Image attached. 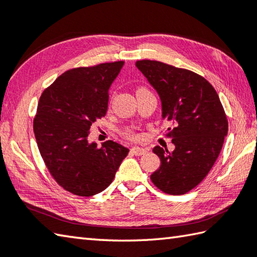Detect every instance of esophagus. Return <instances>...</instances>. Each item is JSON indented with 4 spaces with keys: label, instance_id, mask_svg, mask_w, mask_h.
<instances>
[{
    "label": "esophagus",
    "instance_id": "esophagus-1",
    "mask_svg": "<svg viewBox=\"0 0 257 257\" xmlns=\"http://www.w3.org/2000/svg\"><path fill=\"white\" fill-rule=\"evenodd\" d=\"M131 152H132L133 154H135V156H143V154H145L148 152L147 149L144 148H139V147H134L131 149Z\"/></svg>",
    "mask_w": 257,
    "mask_h": 257
}]
</instances>
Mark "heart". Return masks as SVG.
Masks as SVG:
<instances>
[{
	"label": "heart",
	"mask_w": 257,
	"mask_h": 257,
	"mask_svg": "<svg viewBox=\"0 0 257 257\" xmlns=\"http://www.w3.org/2000/svg\"><path fill=\"white\" fill-rule=\"evenodd\" d=\"M149 91H150V90L145 88V87H139V88L137 89V94H140V93H149ZM123 134H124V137H126V138H128V139H132V140H137V139H138V134L135 133L133 130H131V128L125 130L124 132H123Z\"/></svg>",
	"instance_id": "heart-1"
}]
</instances>
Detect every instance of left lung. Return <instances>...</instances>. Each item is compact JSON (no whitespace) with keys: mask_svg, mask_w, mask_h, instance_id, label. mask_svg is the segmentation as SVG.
Returning a JSON list of instances; mask_svg holds the SVG:
<instances>
[{"mask_svg":"<svg viewBox=\"0 0 257 257\" xmlns=\"http://www.w3.org/2000/svg\"><path fill=\"white\" fill-rule=\"evenodd\" d=\"M142 71L160 95L162 116L170 123L166 137L176 149L170 153L156 147L161 166L151 181L168 195H185L211 170L225 137L228 120L218 94L204 77L157 60H138Z\"/></svg>","mask_w":257,"mask_h":257,"instance_id":"1","label":"left lung"}]
</instances>
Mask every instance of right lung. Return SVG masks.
Masks as SVG:
<instances>
[{
  "label": "right lung",
  "mask_w": 257,
  "mask_h": 257,
  "mask_svg": "<svg viewBox=\"0 0 257 257\" xmlns=\"http://www.w3.org/2000/svg\"><path fill=\"white\" fill-rule=\"evenodd\" d=\"M124 61L67 70L39 99L33 131L41 157L65 190L90 197L105 190L128 149L114 141L88 143L90 126L107 112L108 90Z\"/></svg>",
  "instance_id": "add662e5"
}]
</instances>
